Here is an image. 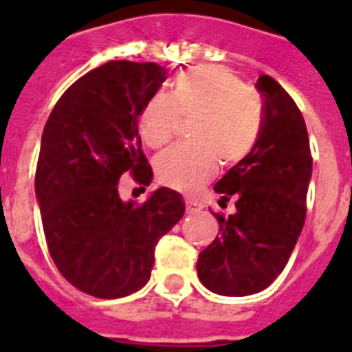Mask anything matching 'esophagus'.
I'll use <instances>...</instances> for the list:
<instances>
[{"mask_svg":"<svg viewBox=\"0 0 352 352\" xmlns=\"http://www.w3.org/2000/svg\"><path fill=\"white\" fill-rule=\"evenodd\" d=\"M186 204V213H199V211L203 210V204L194 201V199H185Z\"/></svg>","mask_w":352,"mask_h":352,"instance_id":"esophagus-1","label":"esophagus"}]
</instances>
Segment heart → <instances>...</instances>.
Here are the masks:
<instances>
[{"label":"heart","instance_id":"b5f03b06","mask_svg":"<svg viewBox=\"0 0 352 352\" xmlns=\"http://www.w3.org/2000/svg\"><path fill=\"white\" fill-rule=\"evenodd\" d=\"M183 120H192V141L157 158L155 170L174 190L194 194L217 170L220 158L232 166L252 153L263 129L259 96L223 67H195L182 72L170 93L153 95L139 118L141 135L149 148H164L174 139Z\"/></svg>","mask_w":352,"mask_h":352}]
</instances>
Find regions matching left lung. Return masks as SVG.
Here are the masks:
<instances>
[{
  "label": "left lung",
  "mask_w": 352,
  "mask_h": 352,
  "mask_svg": "<svg viewBox=\"0 0 352 352\" xmlns=\"http://www.w3.org/2000/svg\"><path fill=\"white\" fill-rule=\"evenodd\" d=\"M256 86L264 96L256 148L214 185L220 201L236 195V213H213L219 234L197 259L199 280L222 296L268 287L285 268L307 214L312 155L305 120L273 77L261 76Z\"/></svg>",
  "instance_id": "8db88e82"
}]
</instances>
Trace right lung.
I'll return each instance as SVG.
<instances>
[{"instance_id": "add662e5", "label": "right lung", "mask_w": 352, "mask_h": 352, "mask_svg": "<svg viewBox=\"0 0 352 352\" xmlns=\"http://www.w3.org/2000/svg\"><path fill=\"white\" fill-rule=\"evenodd\" d=\"M166 74L157 63L107 61L72 84L43 129L35 192L45 241L61 275L95 298L144 287L158 239L185 213L182 194L166 186L142 204L118 194L121 174L153 179L139 118Z\"/></svg>"}]
</instances>
